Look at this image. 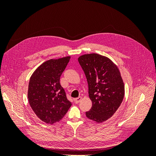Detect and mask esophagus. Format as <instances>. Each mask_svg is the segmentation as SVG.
Instances as JSON below:
<instances>
[{
	"label": "esophagus",
	"mask_w": 156,
	"mask_h": 156,
	"mask_svg": "<svg viewBox=\"0 0 156 156\" xmlns=\"http://www.w3.org/2000/svg\"><path fill=\"white\" fill-rule=\"evenodd\" d=\"M81 100H82V97L79 96V97L77 98H75L74 100H75V103H79V102H80V101H81Z\"/></svg>",
	"instance_id": "1"
}]
</instances>
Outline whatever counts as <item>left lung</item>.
I'll list each match as a JSON object with an SVG mask.
<instances>
[{"label": "left lung", "mask_w": 156, "mask_h": 156, "mask_svg": "<svg viewBox=\"0 0 156 156\" xmlns=\"http://www.w3.org/2000/svg\"><path fill=\"white\" fill-rule=\"evenodd\" d=\"M78 61L86 75L92 102L86 116L98 123L105 122L115 114L124 97L120 71L109 58L96 53L82 55Z\"/></svg>", "instance_id": "1"}]
</instances>
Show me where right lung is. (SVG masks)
I'll return each mask as SVG.
<instances>
[{
    "label": "right lung",
    "instance_id": "obj_1",
    "mask_svg": "<svg viewBox=\"0 0 156 156\" xmlns=\"http://www.w3.org/2000/svg\"><path fill=\"white\" fill-rule=\"evenodd\" d=\"M69 59L70 56H66L46 61L30 79L28 90L30 105L36 116L47 124L62 120L72 106L60 83V77Z\"/></svg>",
    "mask_w": 156,
    "mask_h": 156
}]
</instances>
